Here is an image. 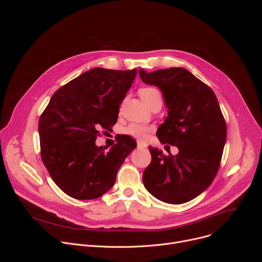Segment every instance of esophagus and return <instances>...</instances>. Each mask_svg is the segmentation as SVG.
Returning a JSON list of instances; mask_svg holds the SVG:
<instances>
[{
	"label": "esophagus",
	"mask_w": 262,
	"mask_h": 262,
	"mask_svg": "<svg viewBox=\"0 0 262 262\" xmlns=\"http://www.w3.org/2000/svg\"><path fill=\"white\" fill-rule=\"evenodd\" d=\"M137 146L139 147V148H146L147 147V145L145 144V143H143V142H141V141H138V143H137Z\"/></svg>",
	"instance_id": "1"
}]
</instances>
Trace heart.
I'll return each instance as SVG.
<instances>
[{
  "label": "heart",
  "mask_w": 262,
  "mask_h": 262,
  "mask_svg": "<svg viewBox=\"0 0 262 262\" xmlns=\"http://www.w3.org/2000/svg\"><path fill=\"white\" fill-rule=\"evenodd\" d=\"M142 99L148 104L157 96H161V92L155 87H145L139 91ZM151 132V126L140 122H132L122 129V134L129 136L138 140H144L148 137V134Z\"/></svg>",
  "instance_id": "heart-1"
}]
</instances>
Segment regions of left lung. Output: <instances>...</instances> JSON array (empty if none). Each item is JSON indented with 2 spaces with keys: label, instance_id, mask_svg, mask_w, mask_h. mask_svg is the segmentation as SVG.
Wrapping results in <instances>:
<instances>
[{
  "label": "left lung",
  "instance_id": "8db88e82",
  "mask_svg": "<svg viewBox=\"0 0 262 262\" xmlns=\"http://www.w3.org/2000/svg\"><path fill=\"white\" fill-rule=\"evenodd\" d=\"M142 81L158 86L169 108L157 135L163 144L176 146V156L149 146L151 162L143 173L145 189L157 199L188 202L204 192L220 169L227 126L213 91L184 68L147 73Z\"/></svg>",
  "mask_w": 262,
  "mask_h": 262
}]
</instances>
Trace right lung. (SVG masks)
Returning <instances> with one entry per match:
<instances>
[{"label": "right lung", "instance_id": "1", "mask_svg": "<svg viewBox=\"0 0 262 262\" xmlns=\"http://www.w3.org/2000/svg\"><path fill=\"white\" fill-rule=\"evenodd\" d=\"M136 76L137 69H91L57 90L42 112L38 123L41 160L66 195L91 200L114 185L137 143L121 135L105 151L95 140L100 128L116 123Z\"/></svg>", "mask_w": 262, "mask_h": 262}]
</instances>
